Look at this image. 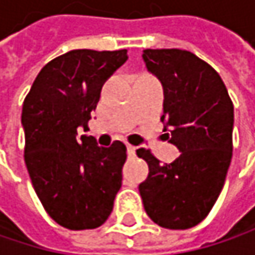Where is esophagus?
Returning <instances> with one entry per match:
<instances>
[{
  "mask_svg": "<svg viewBox=\"0 0 255 255\" xmlns=\"http://www.w3.org/2000/svg\"><path fill=\"white\" fill-rule=\"evenodd\" d=\"M127 153L128 156H134L135 155V147L131 146V144H127Z\"/></svg>",
  "mask_w": 255,
  "mask_h": 255,
  "instance_id": "34e87169",
  "label": "esophagus"
}]
</instances>
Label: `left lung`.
Returning a JSON list of instances; mask_svg holds the SVG:
<instances>
[{
	"mask_svg": "<svg viewBox=\"0 0 255 255\" xmlns=\"http://www.w3.org/2000/svg\"><path fill=\"white\" fill-rule=\"evenodd\" d=\"M141 57L162 84L161 121L181 153L162 165L150 150L138 149L137 156L149 165L138 192L156 225L189 229L208 216L223 189L233 149V105L220 75L193 53L147 48Z\"/></svg>",
	"mask_w": 255,
	"mask_h": 255,
	"instance_id": "8db88e82",
	"label": "left lung"
}]
</instances>
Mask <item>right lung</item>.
Here are the masks:
<instances>
[{"instance_id":"add662e5","label":"right lung","mask_w":255,"mask_h":255,"mask_svg":"<svg viewBox=\"0 0 255 255\" xmlns=\"http://www.w3.org/2000/svg\"><path fill=\"white\" fill-rule=\"evenodd\" d=\"M127 59V50L68 51L41 69L23 102L29 177L48 216L66 229L102 226L121 189L126 144L100 147L77 129L87 128L103 84Z\"/></svg>"}]
</instances>
